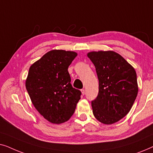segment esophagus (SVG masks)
Instances as JSON below:
<instances>
[{"instance_id": "34e87169", "label": "esophagus", "mask_w": 153, "mask_h": 153, "mask_svg": "<svg viewBox=\"0 0 153 153\" xmlns=\"http://www.w3.org/2000/svg\"><path fill=\"white\" fill-rule=\"evenodd\" d=\"M81 93H82V95H84V94H85V90H84V89H81Z\"/></svg>"}]
</instances>
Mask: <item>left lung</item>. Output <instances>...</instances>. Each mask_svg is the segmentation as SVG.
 Wrapping results in <instances>:
<instances>
[{
	"instance_id": "1",
	"label": "left lung",
	"mask_w": 153,
	"mask_h": 153,
	"mask_svg": "<svg viewBox=\"0 0 153 153\" xmlns=\"http://www.w3.org/2000/svg\"><path fill=\"white\" fill-rule=\"evenodd\" d=\"M87 56L99 80V93L91 102L93 115L104 124L118 122L128 114L137 98L135 70L114 51H92Z\"/></svg>"
}]
</instances>
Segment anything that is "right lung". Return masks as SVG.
Instances as JSON below:
<instances>
[{
    "label": "right lung",
    "instance_id": "right-lung-1",
    "mask_svg": "<svg viewBox=\"0 0 153 153\" xmlns=\"http://www.w3.org/2000/svg\"><path fill=\"white\" fill-rule=\"evenodd\" d=\"M76 56L74 51L52 50L29 69L27 91L37 111L51 123L68 121L81 99V92L72 87L68 70Z\"/></svg>",
    "mask_w": 153,
    "mask_h": 153
}]
</instances>
